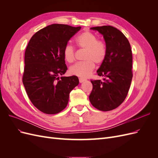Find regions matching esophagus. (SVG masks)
<instances>
[{
  "instance_id": "obj_1",
  "label": "esophagus",
  "mask_w": 158,
  "mask_h": 158,
  "mask_svg": "<svg viewBox=\"0 0 158 158\" xmlns=\"http://www.w3.org/2000/svg\"><path fill=\"white\" fill-rule=\"evenodd\" d=\"M79 81H80V83H82L83 82H84V81H85V79L80 78V79H79Z\"/></svg>"
}]
</instances>
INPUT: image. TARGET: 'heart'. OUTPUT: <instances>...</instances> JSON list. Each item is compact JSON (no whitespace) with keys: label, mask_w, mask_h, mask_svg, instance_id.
Returning <instances> with one entry per match:
<instances>
[{"label":"heart","mask_w":158,"mask_h":158,"mask_svg":"<svg viewBox=\"0 0 158 158\" xmlns=\"http://www.w3.org/2000/svg\"><path fill=\"white\" fill-rule=\"evenodd\" d=\"M79 48L85 50L83 57L84 61L76 63L71 66L70 72L72 74L80 78H86L92 73L95 69V63L101 64L106 60L107 53L106 43L99 40L98 36L89 31H85L76 39ZM64 58L69 63L75 60V49L71 44H66L63 49Z\"/></svg>","instance_id":"obj_1"}]
</instances>
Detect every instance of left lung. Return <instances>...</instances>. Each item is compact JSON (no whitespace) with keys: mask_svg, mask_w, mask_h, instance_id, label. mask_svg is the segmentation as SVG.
Instances as JSON below:
<instances>
[{"mask_svg":"<svg viewBox=\"0 0 158 158\" xmlns=\"http://www.w3.org/2000/svg\"><path fill=\"white\" fill-rule=\"evenodd\" d=\"M103 35L107 46L106 60L98 70L101 80H91L89 99L92 106L103 111L116 109L125 101L132 78V54L130 43L123 33L111 26L91 27Z\"/></svg>","mask_w":158,"mask_h":158,"instance_id":"left-lung-1","label":"left lung"}]
</instances>
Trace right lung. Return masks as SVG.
I'll return each instance as SVG.
<instances>
[{
  "mask_svg": "<svg viewBox=\"0 0 158 158\" xmlns=\"http://www.w3.org/2000/svg\"><path fill=\"white\" fill-rule=\"evenodd\" d=\"M80 28L52 24L37 31L28 43L22 82L32 104L45 114L63 111L68 104L70 92L79 84L76 76H60L68 69L64 47Z\"/></svg>",
  "mask_w": 158,
  "mask_h": 158,
  "instance_id": "add662e5",
  "label": "right lung"
}]
</instances>
